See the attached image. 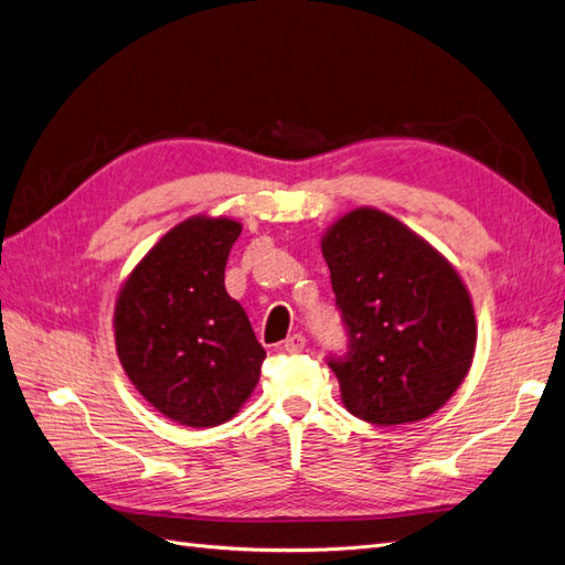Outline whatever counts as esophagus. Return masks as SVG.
<instances>
[{
    "label": "esophagus",
    "mask_w": 565,
    "mask_h": 565,
    "mask_svg": "<svg viewBox=\"0 0 565 565\" xmlns=\"http://www.w3.org/2000/svg\"><path fill=\"white\" fill-rule=\"evenodd\" d=\"M285 352H290V354H299V352H305V348H307V338L301 335V333H295V335H290L285 340Z\"/></svg>",
    "instance_id": "34e87169"
}]
</instances>
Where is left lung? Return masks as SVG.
<instances>
[{"label": "left lung", "mask_w": 565, "mask_h": 565, "mask_svg": "<svg viewBox=\"0 0 565 565\" xmlns=\"http://www.w3.org/2000/svg\"><path fill=\"white\" fill-rule=\"evenodd\" d=\"M335 301L350 330L330 360L340 397L371 424H415L441 409L475 360L477 321L458 270L379 209L340 215L321 237Z\"/></svg>", "instance_id": "obj_1"}]
</instances>
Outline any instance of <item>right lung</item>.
I'll return each mask as SVG.
<instances>
[{"instance_id":"1","label":"right lung","mask_w":565,"mask_h":565,"mask_svg":"<svg viewBox=\"0 0 565 565\" xmlns=\"http://www.w3.org/2000/svg\"><path fill=\"white\" fill-rule=\"evenodd\" d=\"M242 223L191 215L150 246L121 282L115 345L134 388L162 417L217 426L249 401L266 350L225 290V264Z\"/></svg>"}]
</instances>
